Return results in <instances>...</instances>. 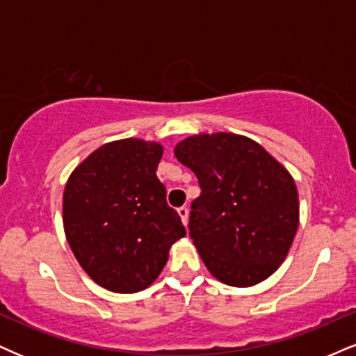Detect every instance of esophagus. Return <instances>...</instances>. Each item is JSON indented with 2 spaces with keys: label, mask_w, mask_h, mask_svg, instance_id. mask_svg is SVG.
Returning <instances> with one entry per match:
<instances>
[{
  "label": "esophagus",
  "mask_w": 356,
  "mask_h": 356,
  "mask_svg": "<svg viewBox=\"0 0 356 356\" xmlns=\"http://www.w3.org/2000/svg\"><path fill=\"white\" fill-rule=\"evenodd\" d=\"M177 212H179V216H181L182 224L187 225V220H189V209H187V207H179Z\"/></svg>",
  "instance_id": "1"
}]
</instances>
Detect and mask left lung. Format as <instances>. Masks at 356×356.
<instances>
[{
	"instance_id": "left-lung-1",
	"label": "left lung",
	"mask_w": 356,
	"mask_h": 356,
	"mask_svg": "<svg viewBox=\"0 0 356 356\" xmlns=\"http://www.w3.org/2000/svg\"><path fill=\"white\" fill-rule=\"evenodd\" d=\"M195 174L191 238L217 280L252 286L280 267L298 229L293 177L260 144L232 132L197 134L175 145Z\"/></svg>"
}]
</instances>
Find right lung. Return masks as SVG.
Masks as SVG:
<instances>
[{"label":"right lung","instance_id":"add662e5","mask_svg":"<svg viewBox=\"0 0 356 356\" xmlns=\"http://www.w3.org/2000/svg\"><path fill=\"white\" fill-rule=\"evenodd\" d=\"M162 145L143 139L108 143L72 170L63 195L67 243L84 272L115 293L147 289L186 235L167 205L156 170Z\"/></svg>","mask_w":356,"mask_h":356}]
</instances>
